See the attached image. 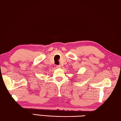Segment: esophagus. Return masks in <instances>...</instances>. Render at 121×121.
I'll return each mask as SVG.
<instances>
[{
  "label": "esophagus",
  "mask_w": 121,
  "mask_h": 121,
  "mask_svg": "<svg viewBox=\"0 0 121 121\" xmlns=\"http://www.w3.org/2000/svg\"><path fill=\"white\" fill-rule=\"evenodd\" d=\"M61 67V66L60 65H56V68H60Z\"/></svg>",
  "instance_id": "esophagus-1"
}]
</instances>
